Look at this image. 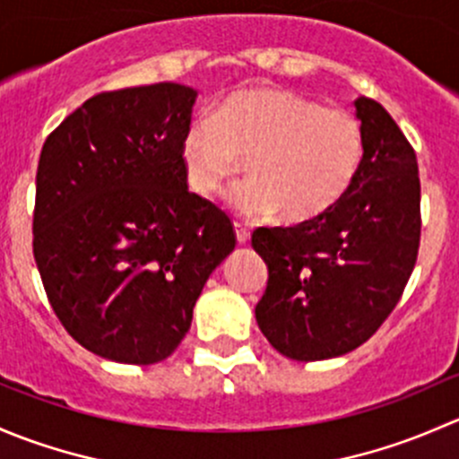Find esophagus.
Listing matches in <instances>:
<instances>
[{
  "instance_id": "1",
  "label": "esophagus",
  "mask_w": 459,
  "mask_h": 459,
  "mask_svg": "<svg viewBox=\"0 0 459 459\" xmlns=\"http://www.w3.org/2000/svg\"><path fill=\"white\" fill-rule=\"evenodd\" d=\"M235 235H238L239 244H248V239H251V230L242 224H235Z\"/></svg>"
}]
</instances>
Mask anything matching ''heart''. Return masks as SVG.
I'll return each mask as SVG.
<instances>
[{"mask_svg": "<svg viewBox=\"0 0 459 459\" xmlns=\"http://www.w3.org/2000/svg\"><path fill=\"white\" fill-rule=\"evenodd\" d=\"M244 160L251 179L230 188L226 204L251 220L281 212L289 224H304L353 188L364 161L362 124L281 88L239 91L188 122L179 161L186 186L211 200Z\"/></svg>", "mask_w": 459, "mask_h": 459, "instance_id": "heart-1", "label": "heart"}]
</instances>
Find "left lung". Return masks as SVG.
Instances as JSON below:
<instances>
[{
	"instance_id": "left-lung-1",
	"label": "left lung",
	"mask_w": 459,
	"mask_h": 459,
	"mask_svg": "<svg viewBox=\"0 0 459 459\" xmlns=\"http://www.w3.org/2000/svg\"><path fill=\"white\" fill-rule=\"evenodd\" d=\"M364 161L353 188L322 217L257 229L268 266L259 331L298 362L340 358L368 340L400 302L420 247L418 160L382 104L353 101Z\"/></svg>"
}]
</instances>
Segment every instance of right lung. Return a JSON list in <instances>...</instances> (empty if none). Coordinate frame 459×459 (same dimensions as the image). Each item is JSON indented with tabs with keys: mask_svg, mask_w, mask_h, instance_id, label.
<instances>
[{
	"mask_svg": "<svg viewBox=\"0 0 459 459\" xmlns=\"http://www.w3.org/2000/svg\"><path fill=\"white\" fill-rule=\"evenodd\" d=\"M195 97L173 82L100 92L41 148L32 253L55 316L100 358H169L235 248L229 217L184 179Z\"/></svg>",
	"mask_w": 459,
	"mask_h": 459,
	"instance_id": "obj_1",
	"label": "right lung"
}]
</instances>
